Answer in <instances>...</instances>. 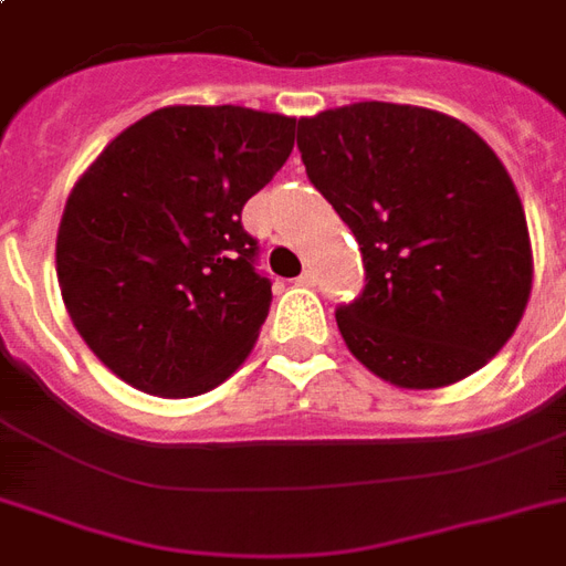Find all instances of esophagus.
I'll use <instances>...</instances> for the list:
<instances>
[{
    "label": "esophagus",
    "mask_w": 566,
    "mask_h": 566,
    "mask_svg": "<svg viewBox=\"0 0 566 566\" xmlns=\"http://www.w3.org/2000/svg\"><path fill=\"white\" fill-rule=\"evenodd\" d=\"M317 282V275H314V270H302L300 279H296V284H302V287H311V284Z\"/></svg>",
    "instance_id": "1"
}]
</instances>
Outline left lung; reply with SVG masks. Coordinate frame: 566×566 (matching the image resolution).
I'll return each instance as SVG.
<instances>
[{"mask_svg":"<svg viewBox=\"0 0 566 566\" xmlns=\"http://www.w3.org/2000/svg\"><path fill=\"white\" fill-rule=\"evenodd\" d=\"M296 146L361 247L364 291L335 311L355 358L411 390L482 370L532 291L526 213L491 146L394 102L302 117Z\"/></svg>","mask_w":566,"mask_h":566,"instance_id":"8db88e82","label":"left lung"}]
</instances>
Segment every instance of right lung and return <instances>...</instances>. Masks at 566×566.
<instances>
[{"mask_svg":"<svg viewBox=\"0 0 566 566\" xmlns=\"http://www.w3.org/2000/svg\"><path fill=\"white\" fill-rule=\"evenodd\" d=\"M296 119L172 105L93 161L57 229V284L108 370L153 396H196L238 370L273 302L240 213L293 153Z\"/></svg>","mask_w":566,"mask_h":566,"instance_id":"1","label":"right lung"}]
</instances>
